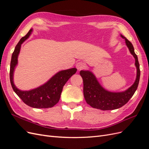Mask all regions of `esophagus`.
Listing matches in <instances>:
<instances>
[{
    "instance_id": "34e87169",
    "label": "esophagus",
    "mask_w": 149,
    "mask_h": 149,
    "mask_svg": "<svg viewBox=\"0 0 149 149\" xmlns=\"http://www.w3.org/2000/svg\"><path fill=\"white\" fill-rule=\"evenodd\" d=\"M76 68H77L78 70H81L83 69L85 67V65H84V63L83 62L80 61V62H78V63H76Z\"/></svg>"
}]
</instances>
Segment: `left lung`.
<instances>
[{"instance_id":"8db88e82","label":"left lung","mask_w":149,"mask_h":149,"mask_svg":"<svg viewBox=\"0 0 149 149\" xmlns=\"http://www.w3.org/2000/svg\"><path fill=\"white\" fill-rule=\"evenodd\" d=\"M120 37L125 40L130 53L135 58L137 68V76L134 84L127 89L122 92H111L104 88L97 81L96 76L89 70L80 71L83 81V93L86 101L93 108L102 111L119 109L125 105L132 97L138 87L141 71L138 58L134 52L132 44L123 35Z\"/></svg>"}]
</instances>
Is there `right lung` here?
<instances>
[{"instance_id": "add662e5", "label": "right lung", "mask_w": 149, "mask_h": 149, "mask_svg": "<svg viewBox=\"0 0 149 149\" xmlns=\"http://www.w3.org/2000/svg\"><path fill=\"white\" fill-rule=\"evenodd\" d=\"M33 29H31L25 37H22L16 45L13 52L10 68V80L12 87L23 102L33 108L52 107L59 101L64 85L72 76L76 73L77 69L73 68L61 70L58 72L47 83L29 91H22L18 89L13 82V73L18 64V56L20 53L22 44L27 39Z\"/></svg>"}]
</instances>
